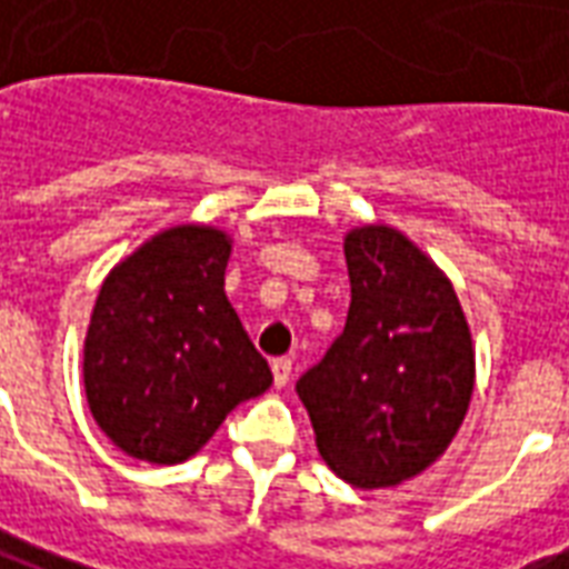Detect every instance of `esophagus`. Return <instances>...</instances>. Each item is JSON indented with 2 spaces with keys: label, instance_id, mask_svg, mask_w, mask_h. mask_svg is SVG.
<instances>
[{
  "label": "esophagus",
  "instance_id": "34e87169",
  "mask_svg": "<svg viewBox=\"0 0 569 569\" xmlns=\"http://www.w3.org/2000/svg\"><path fill=\"white\" fill-rule=\"evenodd\" d=\"M290 372H293V360L290 358H276L272 360V379L279 388H284L290 381Z\"/></svg>",
  "mask_w": 569,
  "mask_h": 569
}]
</instances>
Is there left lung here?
I'll use <instances>...</instances> for the list:
<instances>
[{
    "mask_svg": "<svg viewBox=\"0 0 569 569\" xmlns=\"http://www.w3.org/2000/svg\"><path fill=\"white\" fill-rule=\"evenodd\" d=\"M346 330L297 381L327 467L355 488H391L449 449L476 379L451 281L391 227L346 236Z\"/></svg>",
    "mask_w": 569,
    "mask_h": 569,
    "instance_id": "left-lung-1",
    "label": "left lung"
}]
</instances>
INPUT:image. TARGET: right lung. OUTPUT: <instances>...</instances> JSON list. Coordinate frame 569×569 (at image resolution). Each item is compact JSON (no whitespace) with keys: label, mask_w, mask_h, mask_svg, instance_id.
Listing matches in <instances>:
<instances>
[{"label":"right lung","mask_w":569,"mask_h":569,"mask_svg":"<svg viewBox=\"0 0 569 569\" xmlns=\"http://www.w3.org/2000/svg\"><path fill=\"white\" fill-rule=\"evenodd\" d=\"M230 239L172 227L102 281L84 339V391L102 433L148 463L197 455L272 372L223 293Z\"/></svg>","instance_id":"1"}]
</instances>
